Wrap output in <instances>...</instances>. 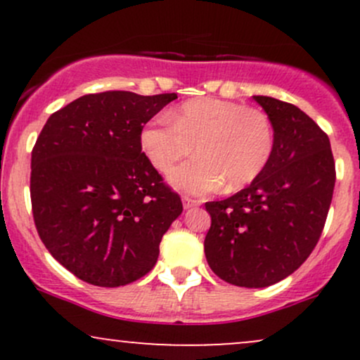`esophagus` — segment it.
Masks as SVG:
<instances>
[{
	"instance_id": "34e87169",
	"label": "esophagus",
	"mask_w": 360,
	"mask_h": 360,
	"mask_svg": "<svg viewBox=\"0 0 360 360\" xmlns=\"http://www.w3.org/2000/svg\"><path fill=\"white\" fill-rule=\"evenodd\" d=\"M198 205H200V201H198V200H193V198H189V196H183L184 210L194 208V206H198Z\"/></svg>"
}]
</instances>
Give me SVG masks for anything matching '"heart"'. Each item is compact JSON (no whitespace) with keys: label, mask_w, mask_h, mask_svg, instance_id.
<instances>
[{"label":"heart","mask_w":360,"mask_h":360,"mask_svg":"<svg viewBox=\"0 0 360 360\" xmlns=\"http://www.w3.org/2000/svg\"><path fill=\"white\" fill-rule=\"evenodd\" d=\"M196 150L198 157L176 169L171 184L191 196L252 183L269 164L274 130L262 110L220 98H194L154 118L140 131V147L159 172L171 171Z\"/></svg>","instance_id":"obj_1"}]
</instances>
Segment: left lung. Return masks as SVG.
<instances>
[{"mask_svg": "<svg viewBox=\"0 0 360 360\" xmlns=\"http://www.w3.org/2000/svg\"><path fill=\"white\" fill-rule=\"evenodd\" d=\"M274 128L266 169L247 188L208 201V266L242 288H266L292 274L320 240L335 186L328 135L291 103L254 96Z\"/></svg>", "mask_w": 360, "mask_h": 360, "instance_id": "8db88e82", "label": "left lung"}]
</instances>
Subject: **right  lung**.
Masks as SVG:
<instances>
[{
  "label": "right lung",
  "instance_id": "add662e5",
  "mask_svg": "<svg viewBox=\"0 0 360 360\" xmlns=\"http://www.w3.org/2000/svg\"><path fill=\"white\" fill-rule=\"evenodd\" d=\"M176 93L86 94L51 115L32 150V213L52 257L84 283L118 288L155 266L183 212L140 147Z\"/></svg>",
  "mask_w": 360,
  "mask_h": 360
}]
</instances>
